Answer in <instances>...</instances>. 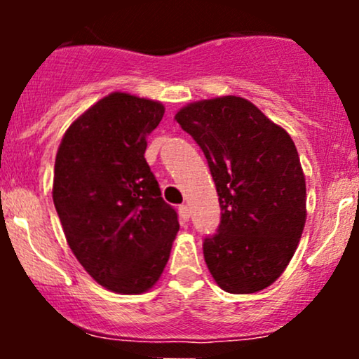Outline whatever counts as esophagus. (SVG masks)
Instances as JSON below:
<instances>
[{"instance_id":"obj_1","label":"esophagus","mask_w":359,"mask_h":359,"mask_svg":"<svg viewBox=\"0 0 359 359\" xmlns=\"http://www.w3.org/2000/svg\"><path fill=\"white\" fill-rule=\"evenodd\" d=\"M179 216H180V221H182L184 224L189 221V217H191V211H189V208L185 204L179 205Z\"/></svg>"}]
</instances>
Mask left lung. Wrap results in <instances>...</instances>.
I'll list each match as a JSON object with an SVG mask.
<instances>
[{
    "label": "left lung",
    "instance_id": "1",
    "mask_svg": "<svg viewBox=\"0 0 359 359\" xmlns=\"http://www.w3.org/2000/svg\"><path fill=\"white\" fill-rule=\"evenodd\" d=\"M175 121L203 148L221 205L204 240L212 278L229 294H255L277 280L306 226V175L290 135L238 96L184 106Z\"/></svg>",
    "mask_w": 359,
    "mask_h": 359
}]
</instances>
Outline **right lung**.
Returning <instances> with one entry per match:
<instances>
[{
	"label": "right lung",
	"mask_w": 359,
	"mask_h": 359,
	"mask_svg": "<svg viewBox=\"0 0 359 359\" xmlns=\"http://www.w3.org/2000/svg\"><path fill=\"white\" fill-rule=\"evenodd\" d=\"M162 102L111 93L69 126L55 156L52 197L84 270L116 294L158 282L179 231L145 160Z\"/></svg>",
	"instance_id": "1"
}]
</instances>
